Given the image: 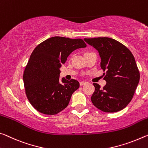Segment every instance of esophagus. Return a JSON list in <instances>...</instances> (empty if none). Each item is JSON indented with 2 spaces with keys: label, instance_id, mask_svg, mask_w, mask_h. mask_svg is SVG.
Instances as JSON below:
<instances>
[{
  "label": "esophagus",
  "instance_id": "34e87169",
  "mask_svg": "<svg viewBox=\"0 0 148 148\" xmlns=\"http://www.w3.org/2000/svg\"><path fill=\"white\" fill-rule=\"evenodd\" d=\"M86 82H79V85L80 86H83L84 84H85Z\"/></svg>",
  "mask_w": 148,
  "mask_h": 148
}]
</instances>
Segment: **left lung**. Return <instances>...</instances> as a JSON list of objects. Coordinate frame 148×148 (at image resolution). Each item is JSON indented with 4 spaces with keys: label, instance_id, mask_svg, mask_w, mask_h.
Masks as SVG:
<instances>
[{
    "label": "left lung",
    "instance_id": "1",
    "mask_svg": "<svg viewBox=\"0 0 148 148\" xmlns=\"http://www.w3.org/2000/svg\"><path fill=\"white\" fill-rule=\"evenodd\" d=\"M97 49L106 85L101 88L94 83L91 100L95 107L106 112L123 109L132 100L140 80V72L131 51L120 42L109 37L84 39Z\"/></svg>",
    "mask_w": 148,
    "mask_h": 148
}]
</instances>
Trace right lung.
Listing matches in <instances>:
<instances>
[{"label":"right lung","mask_w":148,"mask_h":148,"mask_svg":"<svg viewBox=\"0 0 148 148\" xmlns=\"http://www.w3.org/2000/svg\"><path fill=\"white\" fill-rule=\"evenodd\" d=\"M87 45L83 39L53 37L39 44L33 51L23 72V84L27 99L37 111L57 114L69 105L79 82L62 78L60 68L72 51Z\"/></svg>","instance_id":"right-lung-1"}]
</instances>
